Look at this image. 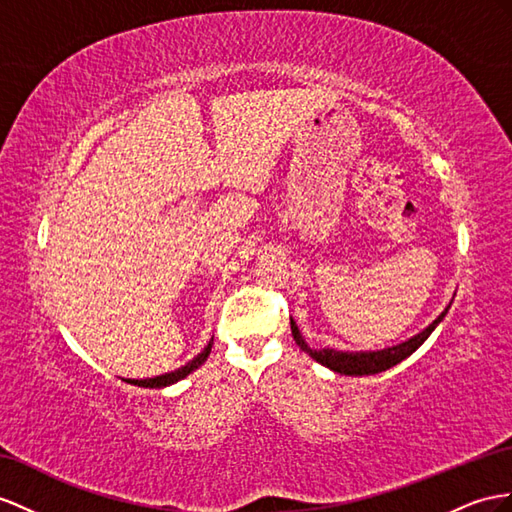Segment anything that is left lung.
<instances>
[{"mask_svg": "<svg viewBox=\"0 0 512 512\" xmlns=\"http://www.w3.org/2000/svg\"><path fill=\"white\" fill-rule=\"evenodd\" d=\"M450 305L441 311V316L437 320H432L422 333L413 335L411 339H406V342L398 344V346H391V348H383V350H361V352H344V350H335V348H309L305 337L300 335L296 322L290 318L292 324V335L296 339V344L303 348L311 359H316L318 363H322L324 368H329L337 374H344V376H370V374H378V372H385L393 365H398L400 361H404L406 357H411L413 352L422 346L426 339L430 337V333L437 329L439 322L445 318V313H448Z\"/></svg>", "mask_w": 512, "mask_h": 512, "instance_id": "left-lung-1", "label": "left lung"}]
</instances>
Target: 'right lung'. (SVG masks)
I'll return each mask as SVG.
<instances>
[{
    "label": "right lung",
    "mask_w": 512,
    "mask_h": 512,
    "mask_svg": "<svg viewBox=\"0 0 512 512\" xmlns=\"http://www.w3.org/2000/svg\"><path fill=\"white\" fill-rule=\"evenodd\" d=\"M212 344H214V337H212V342H209L203 348V352H199V355H196L190 363H186V365H183V368H179L175 372H168V374H162V376H153V378H140V381H134V378H127V383L129 385H138V387H149V389H160V387L173 385V383L181 381V378H186L188 374H192L194 370L201 368V365L207 361L209 352H212Z\"/></svg>",
    "instance_id": "obj_1"
}]
</instances>
